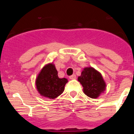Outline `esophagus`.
Wrapping results in <instances>:
<instances>
[{
  "mask_svg": "<svg viewBox=\"0 0 134 134\" xmlns=\"http://www.w3.org/2000/svg\"><path fill=\"white\" fill-rule=\"evenodd\" d=\"M76 76L75 74H72V75L70 76V79H71V80H73V79H76Z\"/></svg>",
  "mask_w": 134,
  "mask_h": 134,
  "instance_id": "obj_1",
  "label": "esophagus"
}]
</instances>
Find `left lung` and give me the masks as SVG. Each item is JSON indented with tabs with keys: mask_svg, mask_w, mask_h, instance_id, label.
Segmentation results:
<instances>
[{
	"mask_svg": "<svg viewBox=\"0 0 134 134\" xmlns=\"http://www.w3.org/2000/svg\"><path fill=\"white\" fill-rule=\"evenodd\" d=\"M78 81L83 86L84 93L92 99L98 98L106 89L102 74L93 67L84 68Z\"/></svg>",
	"mask_w": 134,
	"mask_h": 134,
	"instance_id": "obj_1",
	"label": "left lung"
}]
</instances>
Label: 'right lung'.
Instances as JSON below:
<instances>
[{
	"instance_id": "obj_1",
	"label": "right lung",
	"mask_w": 134,
	"mask_h": 134,
	"mask_svg": "<svg viewBox=\"0 0 134 134\" xmlns=\"http://www.w3.org/2000/svg\"><path fill=\"white\" fill-rule=\"evenodd\" d=\"M68 79L59 78L54 64L45 65L35 79L36 88L40 95L43 97L54 99L64 91Z\"/></svg>"
}]
</instances>
